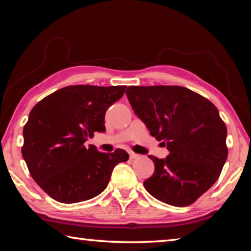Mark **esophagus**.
I'll list each match as a JSON object with an SVG mask.
<instances>
[{
    "label": "esophagus",
    "mask_w": 251,
    "mask_h": 251,
    "mask_svg": "<svg viewBox=\"0 0 251 251\" xmlns=\"http://www.w3.org/2000/svg\"><path fill=\"white\" fill-rule=\"evenodd\" d=\"M128 154H129V158L130 159H135V158H138V157H139V155L138 154H135L134 151H129Z\"/></svg>",
    "instance_id": "34e87169"
}]
</instances>
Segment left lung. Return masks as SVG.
Wrapping results in <instances>:
<instances>
[{
	"instance_id": "8db88e82",
	"label": "left lung",
	"mask_w": 251,
	"mask_h": 251,
	"mask_svg": "<svg viewBox=\"0 0 251 251\" xmlns=\"http://www.w3.org/2000/svg\"><path fill=\"white\" fill-rule=\"evenodd\" d=\"M126 95L151 135L169 151L165 159L148 156L155 172L144 187L168 205L195 202L218 179L228 156L227 127L217 107L181 86H129Z\"/></svg>"
}]
</instances>
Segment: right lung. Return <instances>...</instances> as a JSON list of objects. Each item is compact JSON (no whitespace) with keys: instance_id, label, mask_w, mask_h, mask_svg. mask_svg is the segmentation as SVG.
Segmentation results:
<instances>
[{"instance_id":"1","label":"right lung","mask_w":251,"mask_h":251,"mask_svg":"<svg viewBox=\"0 0 251 251\" xmlns=\"http://www.w3.org/2000/svg\"><path fill=\"white\" fill-rule=\"evenodd\" d=\"M126 86L73 85L52 93L32 108L23 128L22 155L37 185L55 201H88L107 187L114 167L128 159L124 150L100 152L85 146L105 131L106 110Z\"/></svg>"}]
</instances>
